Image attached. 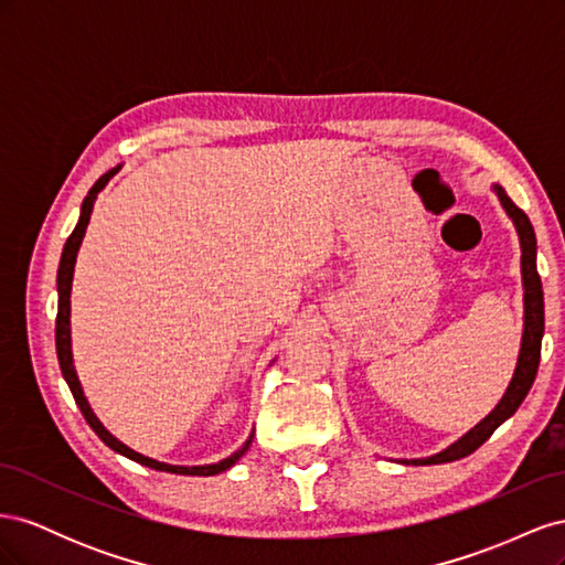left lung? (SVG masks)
Masks as SVG:
<instances>
[{
  "label": "left lung",
  "instance_id": "obj_1",
  "mask_svg": "<svg viewBox=\"0 0 565 565\" xmlns=\"http://www.w3.org/2000/svg\"><path fill=\"white\" fill-rule=\"evenodd\" d=\"M494 193H498L502 207L507 210L511 221H514V226L521 237V252H523L521 254V273H523V289H525V295H523L525 322H523L521 353H519L514 380H511L504 398L498 403V407H494L481 424H476L467 436H461L455 446H450L448 450H443L434 457L413 459V465H443V461L461 459L481 448L483 443L492 436V431L498 429L504 419H509L516 413L519 405L527 396L530 386H533L537 367H540V349H542V334H544V292H542V280H540L537 262H535L537 259L535 231H533V224H530V218L525 216V212L516 207L514 200L504 193L502 185H494Z\"/></svg>",
  "mask_w": 565,
  "mask_h": 565
}]
</instances>
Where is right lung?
<instances>
[{
  "mask_svg": "<svg viewBox=\"0 0 565 565\" xmlns=\"http://www.w3.org/2000/svg\"><path fill=\"white\" fill-rule=\"evenodd\" d=\"M117 169H119V167L110 169V172H106L104 177H100V179L92 185L89 195L84 198V202H82V214H79L77 226H75V231L71 233V237H67V243H65L63 254H61L58 278H56V282H58V316H56V353H58V365H61V372H63V377H65L67 386H71V391H73V398H75L77 407L82 409L84 419H87V424L96 431V436H98L100 440H104L110 450H115V452H119V455H125V457H129V459H134V461H139V465L150 467V469H156V471L181 473V476H214V473H221V471L231 469V467L235 465V461L247 452V448L252 446L254 434L247 438V443H245V446H243L241 450L233 452V455L226 457V459H221L218 465H204V467H172V465H164V461L150 459V457H146V455H141V452H134L131 448L125 446V443H119V440L106 429V426L98 422V417L94 415V409L89 407L87 398H84V391H82L79 380H77V372H75V365H73V351H71V287H73V270H75L77 249H79V245H82L84 231H87L89 216H92V210H94V200H96V195H98L100 191H104V185L117 174Z\"/></svg>",
  "mask_w": 565,
  "mask_h": 565,
  "instance_id": "obj_1",
  "label": "right lung"
}]
</instances>
